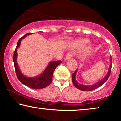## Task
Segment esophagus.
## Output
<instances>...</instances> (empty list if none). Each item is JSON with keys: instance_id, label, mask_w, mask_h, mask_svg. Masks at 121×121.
Returning <instances> with one entry per match:
<instances>
[{"instance_id": "esophagus-1", "label": "esophagus", "mask_w": 121, "mask_h": 121, "mask_svg": "<svg viewBox=\"0 0 121 121\" xmlns=\"http://www.w3.org/2000/svg\"><path fill=\"white\" fill-rule=\"evenodd\" d=\"M72 57H73V54L72 53H68L67 54V56H66L65 59L68 60V59H71Z\"/></svg>"}]
</instances>
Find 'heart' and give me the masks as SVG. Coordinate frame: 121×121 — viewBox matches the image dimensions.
Here are the masks:
<instances>
[{"instance_id":"b5f03b06","label":"heart","mask_w":121,"mask_h":121,"mask_svg":"<svg viewBox=\"0 0 121 121\" xmlns=\"http://www.w3.org/2000/svg\"><path fill=\"white\" fill-rule=\"evenodd\" d=\"M89 41L88 40V39H82V40L78 41V44L79 46L82 47V46H85L86 44L89 43Z\"/></svg>"}]
</instances>
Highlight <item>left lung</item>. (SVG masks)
<instances>
[{"label":"left lung","instance_id":"left-lung-1","mask_svg":"<svg viewBox=\"0 0 121 121\" xmlns=\"http://www.w3.org/2000/svg\"><path fill=\"white\" fill-rule=\"evenodd\" d=\"M110 68H109V70L107 72V73L106 75H105V77L103 79H101V80L95 83L93 85H83V84H81L80 83H79L76 80V74H77V72L78 69L75 70V72L72 75V82L73 83L74 85V86L77 87V89H79V90H82V91H91V90H94L95 89H97V87L101 86L103 85V84L105 83V82H106L107 80V79H108L109 76L110 75L111 73V65H112V60H111V57L110 59Z\"/></svg>","mask_w":121,"mask_h":121}]
</instances>
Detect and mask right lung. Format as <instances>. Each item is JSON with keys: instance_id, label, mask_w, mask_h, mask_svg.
Returning a JSON list of instances; mask_svg holds the SVG:
<instances>
[{"instance_id": "add662e5", "label": "right lung", "mask_w": 121, "mask_h": 121, "mask_svg": "<svg viewBox=\"0 0 121 121\" xmlns=\"http://www.w3.org/2000/svg\"><path fill=\"white\" fill-rule=\"evenodd\" d=\"M31 33H28L20 38L17 42V46L15 50L13 60L14 63V67L15 69V72L17 78L21 83L24 85H25L27 86L30 87L33 89H41L47 87L51 84L52 80V77L53 72L56 67L62 63L61 60L51 61L48 64L47 67L44 69V70L41 73L40 75L34 77H27L24 75L20 70V68L17 63V50L20 46L21 40L26 36L31 35Z\"/></svg>"}]
</instances>
